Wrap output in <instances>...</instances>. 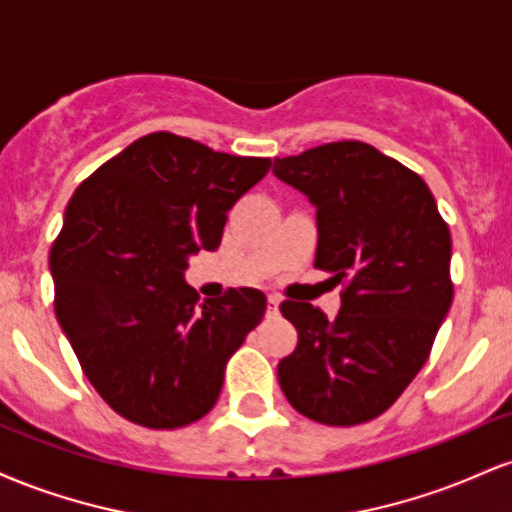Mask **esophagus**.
Here are the masks:
<instances>
[{
  "label": "esophagus",
  "mask_w": 512,
  "mask_h": 512,
  "mask_svg": "<svg viewBox=\"0 0 512 512\" xmlns=\"http://www.w3.org/2000/svg\"><path fill=\"white\" fill-rule=\"evenodd\" d=\"M279 313V296H269L267 298V315H276Z\"/></svg>",
  "instance_id": "obj_1"
}]
</instances>
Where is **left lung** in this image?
Here are the masks:
<instances>
[{
    "label": "left lung",
    "instance_id": "left-lung-1",
    "mask_svg": "<svg viewBox=\"0 0 512 512\" xmlns=\"http://www.w3.org/2000/svg\"><path fill=\"white\" fill-rule=\"evenodd\" d=\"M274 175L317 209L315 267L342 284L334 320L284 301L298 344L279 361L291 407L356 426L397 402L452 303L450 228L421 175L356 139L274 158Z\"/></svg>",
    "mask_w": 512,
    "mask_h": 512
}]
</instances>
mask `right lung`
Returning <instances> with one entry per match:
<instances>
[{
	"label": "right lung",
	"instance_id": "obj_1",
	"mask_svg": "<svg viewBox=\"0 0 512 512\" xmlns=\"http://www.w3.org/2000/svg\"><path fill=\"white\" fill-rule=\"evenodd\" d=\"M269 166L154 132L69 199L50 250L55 315L88 383L132 424L182 428L209 414L228 358L260 325L262 291L199 301L182 272L219 248L228 209Z\"/></svg>",
	"mask_w": 512,
	"mask_h": 512
}]
</instances>
